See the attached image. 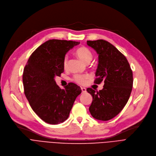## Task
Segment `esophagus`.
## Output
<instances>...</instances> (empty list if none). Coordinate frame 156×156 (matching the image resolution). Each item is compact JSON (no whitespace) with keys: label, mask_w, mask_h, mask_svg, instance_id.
I'll return each instance as SVG.
<instances>
[{"label":"esophagus","mask_w":156,"mask_h":156,"mask_svg":"<svg viewBox=\"0 0 156 156\" xmlns=\"http://www.w3.org/2000/svg\"><path fill=\"white\" fill-rule=\"evenodd\" d=\"M81 90H82L83 93H86V89L85 87H81Z\"/></svg>","instance_id":"esophagus-1"}]
</instances>
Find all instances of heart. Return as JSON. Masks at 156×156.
<instances>
[{
	"instance_id": "b5f03b06",
	"label": "heart",
	"mask_w": 156,
	"mask_h": 156,
	"mask_svg": "<svg viewBox=\"0 0 156 156\" xmlns=\"http://www.w3.org/2000/svg\"><path fill=\"white\" fill-rule=\"evenodd\" d=\"M76 54L79 59H80L81 60L86 63H90L93 58V54L91 51L86 47H80L78 48L76 51ZM67 62L68 57L67 56H65L63 59V66L65 68L67 66ZM89 77H90L87 74H84V75H79V74H77V75L73 76V79L75 82L79 84H84Z\"/></svg>"
}]
</instances>
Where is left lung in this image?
Masks as SVG:
<instances>
[{
    "label": "left lung",
    "mask_w": 156,
    "mask_h": 156,
    "mask_svg": "<svg viewBox=\"0 0 156 156\" xmlns=\"http://www.w3.org/2000/svg\"><path fill=\"white\" fill-rule=\"evenodd\" d=\"M87 44L98 55L94 83L104 82L103 88L96 93L91 88L87 89L93 97L89 110L96 119L108 121L119 114L129 98L133 72L127 59L108 42L87 41Z\"/></svg>",
    "instance_id": "left-lung-1"
}]
</instances>
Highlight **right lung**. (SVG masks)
Masks as SVG:
<instances>
[{
	"label": "right lung",
	"instance_id": "obj_1",
	"mask_svg": "<svg viewBox=\"0 0 156 156\" xmlns=\"http://www.w3.org/2000/svg\"><path fill=\"white\" fill-rule=\"evenodd\" d=\"M79 42L52 39L42 44L30 56L23 70V83L26 97L42 120L58 124L67 119L80 87L69 83L61 89L56 76L64 72L63 59Z\"/></svg>",
	"mask_w": 156,
	"mask_h": 156
}]
</instances>
